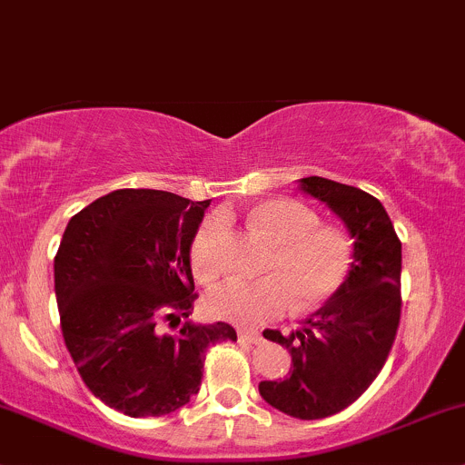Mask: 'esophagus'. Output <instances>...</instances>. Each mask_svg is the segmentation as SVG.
Masks as SVG:
<instances>
[{"label": "esophagus", "instance_id": "1", "mask_svg": "<svg viewBox=\"0 0 465 465\" xmlns=\"http://www.w3.org/2000/svg\"><path fill=\"white\" fill-rule=\"evenodd\" d=\"M238 340L245 341V344H261L262 337L256 331H238Z\"/></svg>", "mask_w": 465, "mask_h": 465}]
</instances>
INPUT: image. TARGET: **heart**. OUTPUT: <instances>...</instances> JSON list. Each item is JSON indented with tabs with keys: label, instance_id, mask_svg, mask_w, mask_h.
Masks as SVG:
<instances>
[{
	"label": "heart",
	"instance_id": "1",
	"mask_svg": "<svg viewBox=\"0 0 465 465\" xmlns=\"http://www.w3.org/2000/svg\"><path fill=\"white\" fill-rule=\"evenodd\" d=\"M252 227L272 247L265 274L256 281H229L206 294V311L236 326H259L281 315L311 312L335 297L353 267V241L341 229L322 224L311 206L288 198L265 200L250 211ZM223 215H206L191 238L189 259L200 281L223 272Z\"/></svg>",
	"mask_w": 465,
	"mask_h": 465
}]
</instances>
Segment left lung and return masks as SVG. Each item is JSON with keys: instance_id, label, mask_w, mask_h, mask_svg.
Masks as SVG:
<instances>
[{"instance_id": "obj_1", "label": "left lung", "mask_w": 465, "mask_h": 465, "mask_svg": "<svg viewBox=\"0 0 465 465\" xmlns=\"http://www.w3.org/2000/svg\"><path fill=\"white\" fill-rule=\"evenodd\" d=\"M299 189L346 224L353 267L340 292L299 331L262 332L290 351L292 367L283 380H262L259 391L274 410L315 420L358 401L387 362L401 322L402 252L387 211L373 195L317 175L299 180Z\"/></svg>"}]
</instances>
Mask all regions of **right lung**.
Listing matches in <instances>:
<instances>
[{
    "label": "right lung",
    "instance_id": "right-lung-1",
    "mask_svg": "<svg viewBox=\"0 0 465 465\" xmlns=\"http://www.w3.org/2000/svg\"><path fill=\"white\" fill-rule=\"evenodd\" d=\"M206 206L119 189L78 211L60 241L54 276L64 344L89 391L133 419L184 407L200 391L206 349L236 341L224 322H182L198 299L189 247Z\"/></svg>",
    "mask_w": 465,
    "mask_h": 465
}]
</instances>
